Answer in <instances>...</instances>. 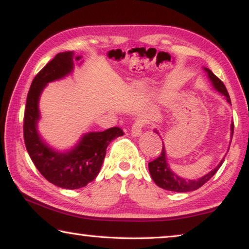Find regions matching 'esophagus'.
I'll return each instance as SVG.
<instances>
[{
    "label": "esophagus",
    "mask_w": 249,
    "mask_h": 249,
    "mask_svg": "<svg viewBox=\"0 0 249 249\" xmlns=\"http://www.w3.org/2000/svg\"><path fill=\"white\" fill-rule=\"evenodd\" d=\"M142 124L139 121L134 124V125H132L131 128V135L134 136V137H139V136L142 135Z\"/></svg>",
    "instance_id": "1"
}]
</instances>
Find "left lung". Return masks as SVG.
Listing matches in <instances>:
<instances>
[{"instance_id":"8db88e82","label":"left lung","mask_w":249,"mask_h":249,"mask_svg":"<svg viewBox=\"0 0 249 249\" xmlns=\"http://www.w3.org/2000/svg\"><path fill=\"white\" fill-rule=\"evenodd\" d=\"M204 71L207 73L209 76L211 83H212V86L215 90L219 91L220 94H222L228 103L231 104V100L229 94H228V90L224 84L221 81L219 78H217L215 74H214L212 71L207 68H204ZM231 138H232L233 135V124H231ZM156 134L160 135L159 130H154ZM161 137V135H160ZM224 161V158L221 160V162L217 164L215 168H214L212 171H210L209 173H206L205 176L200 177L198 179H185L182 177H180L172 171L170 169L169 162H168V158H166V151H165V146L164 142H163V147H162V152L158 159H155L154 161L148 163V170L149 173H151V177L156 185L161 188L165 189V190H170V192H176V193H188V192H193V190L198 189L199 187H202L204 183L209 181V180L212 178V177L215 175L217 170L220 169V166L222 165V163Z\"/></svg>"}]
</instances>
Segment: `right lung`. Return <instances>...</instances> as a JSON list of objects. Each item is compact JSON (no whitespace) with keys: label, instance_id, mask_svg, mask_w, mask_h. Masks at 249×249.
I'll use <instances>...</instances> for the list:
<instances>
[{"label":"right lung","instance_id":"obj_1","mask_svg":"<svg viewBox=\"0 0 249 249\" xmlns=\"http://www.w3.org/2000/svg\"><path fill=\"white\" fill-rule=\"evenodd\" d=\"M73 52L59 53L34 78L27 95L23 138L26 148L37 170L47 181L64 189H79L96 178L103 164L107 148L113 139L124 135L120 128L91 131L81 136L79 142L68 151H56L40 137L37 124L40 119L39 97L46 85L67 77L73 71Z\"/></svg>","mask_w":249,"mask_h":249}]
</instances>
